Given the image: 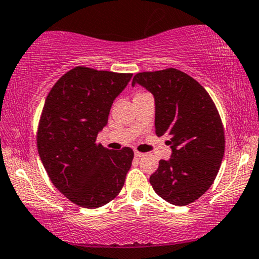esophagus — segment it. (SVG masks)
Wrapping results in <instances>:
<instances>
[{
  "instance_id": "esophagus-1",
  "label": "esophagus",
  "mask_w": 259,
  "mask_h": 259,
  "mask_svg": "<svg viewBox=\"0 0 259 259\" xmlns=\"http://www.w3.org/2000/svg\"><path fill=\"white\" fill-rule=\"evenodd\" d=\"M135 156H136V157H142V156H144V154H143V152H141V151L135 150Z\"/></svg>"
}]
</instances>
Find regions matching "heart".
<instances>
[{
    "instance_id": "obj_1",
    "label": "heart",
    "mask_w": 259,
    "mask_h": 259,
    "mask_svg": "<svg viewBox=\"0 0 259 259\" xmlns=\"http://www.w3.org/2000/svg\"><path fill=\"white\" fill-rule=\"evenodd\" d=\"M145 94H148V93H145V92H141V90H140V92H136V93H135V98H136V97H140V96H143V95H145Z\"/></svg>"
}]
</instances>
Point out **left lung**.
<instances>
[{
    "mask_svg": "<svg viewBox=\"0 0 259 259\" xmlns=\"http://www.w3.org/2000/svg\"><path fill=\"white\" fill-rule=\"evenodd\" d=\"M155 96V128L166 135L172 149L150 176L159 197L174 205H188L213 183L224 156L225 135L212 98L199 83L175 68L143 71L134 76Z\"/></svg>",
    "mask_w": 259,
    "mask_h": 259,
    "instance_id": "1",
    "label": "left lung"
}]
</instances>
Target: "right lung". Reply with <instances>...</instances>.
<instances>
[{
    "label": "right lung",
    "mask_w": 259,
    "mask_h": 259,
    "mask_svg": "<svg viewBox=\"0 0 259 259\" xmlns=\"http://www.w3.org/2000/svg\"><path fill=\"white\" fill-rule=\"evenodd\" d=\"M131 76L78 65L65 72L46 98L37 150L52 183L76 205H105L124 185L133 149L111 151L96 138Z\"/></svg>",
    "instance_id": "add662e5"
}]
</instances>
